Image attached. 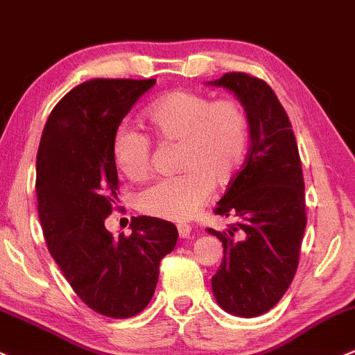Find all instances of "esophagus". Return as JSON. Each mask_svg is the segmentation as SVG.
Wrapping results in <instances>:
<instances>
[{
  "label": "esophagus",
  "instance_id": "esophagus-1",
  "mask_svg": "<svg viewBox=\"0 0 355 355\" xmlns=\"http://www.w3.org/2000/svg\"><path fill=\"white\" fill-rule=\"evenodd\" d=\"M190 232H192V227L189 224H178V236L180 237H189Z\"/></svg>",
  "mask_w": 355,
  "mask_h": 355
}]
</instances>
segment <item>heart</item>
Returning a JSON list of instances; mask_svg holds the SVG:
<instances>
[{"label":"heart","mask_w":355,"mask_h":355,"mask_svg":"<svg viewBox=\"0 0 355 355\" xmlns=\"http://www.w3.org/2000/svg\"><path fill=\"white\" fill-rule=\"evenodd\" d=\"M145 119L162 143H180L175 177L148 185L136 197L143 214L187 220L207 202L212 189L236 180L248 157L249 118L236 99H216L197 91H173L155 101ZM111 153L121 173L141 180L151 170L153 145L128 124L116 128Z\"/></svg>","instance_id":"heart-1"}]
</instances>
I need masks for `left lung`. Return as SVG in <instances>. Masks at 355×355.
I'll use <instances>...</instances> for the list:
<instances>
[{"label": "left lung", "instance_id": "left-lung-1", "mask_svg": "<svg viewBox=\"0 0 355 355\" xmlns=\"http://www.w3.org/2000/svg\"><path fill=\"white\" fill-rule=\"evenodd\" d=\"M212 84L239 97L251 133L246 162L214 209L236 222L229 231L207 229L224 246L212 291L229 313L258 317L282 300L298 268L306 225L302 159L285 107L263 79L227 72Z\"/></svg>", "mask_w": 355, "mask_h": 355}]
</instances>
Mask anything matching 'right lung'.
<instances>
[{
    "instance_id": "right-lung-1",
    "label": "right lung",
    "mask_w": 355,
    "mask_h": 355,
    "mask_svg": "<svg viewBox=\"0 0 355 355\" xmlns=\"http://www.w3.org/2000/svg\"><path fill=\"white\" fill-rule=\"evenodd\" d=\"M155 79H92L67 92L46 119L37 155L38 216L50 254L89 309L130 318L146 309L159 261L178 231L168 220L131 219L114 239L104 220L118 197L111 139Z\"/></svg>"
}]
</instances>
